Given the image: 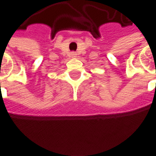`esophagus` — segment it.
I'll list each match as a JSON object with an SVG mask.
<instances>
[{
  "instance_id": "34e87169",
  "label": "esophagus",
  "mask_w": 156,
  "mask_h": 156,
  "mask_svg": "<svg viewBox=\"0 0 156 156\" xmlns=\"http://www.w3.org/2000/svg\"><path fill=\"white\" fill-rule=\"evenodd\" d=\"M77 55V53L75 52V51H73V52H71V56L72 57H76Z\"/></svg>"
}]
</instances>
